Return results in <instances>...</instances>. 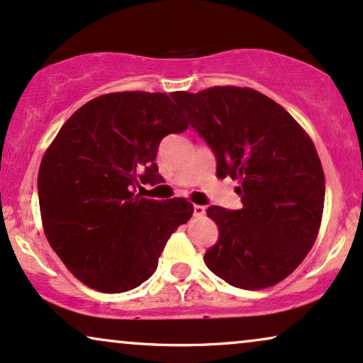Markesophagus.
<instances>
[{
	"label": "esophagus",
	"mask_w": 363,
	"mask_h": 363,
	"mask_svg": "<svg viewBox=\"0 0 363 363\" xmlns=\"http://www.w3.org/2000/svg\"><path fill=\"white\" fill-rule=\"evenodd\" d=\"M194 216L195 217H203L205 216L203 205H194Z\"/></svg>",
	"instance_id": "obj_1"
}]
</instances>
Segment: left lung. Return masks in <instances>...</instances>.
Here are the masks:
<instances>
[{
    "mask_svg": "<svg viewBox=\"0 0 363 363\" xmlns=\"http://www.w3.org/2000/svg\"><path fill=\"white\" fill-rule=\"evenodd\" d=\"M172 97L216 155L217 177L239 182L242 208H207L218 240L205 264L235 288L279 283L303 262L320 230L325 174L315 145L284 107L254 89Z\"/></svg>",
    "mask_w": 363,
    "mask_h": 363,
    "instance_id": "8db88e82",
    "label": "left lung"
}]
</instances>
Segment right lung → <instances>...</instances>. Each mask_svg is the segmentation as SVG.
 I'll list each match as a JSON object with an SVG mask.
<instances>
[{
  "label": "right lung",
  "mask_w": 363,
  "mask_h": 363,
  "mask_svg": "<svg viewBox=\"0 0 363 363\" xmlns=\"http://www.w3.org/2000/svg\"><path fill=\"white\" fill-rule=\"evenodd\" d=\"M189 123L161 92H114L70 116L43 155L38 200L45 235L69 271L102 293L138 288L194 205L143 199L158 180L161 140Z\"/></svg>",
  "instance_id": "1"
}]
</instances>
